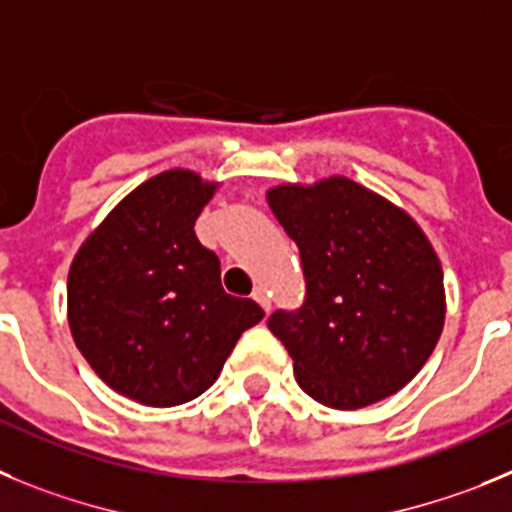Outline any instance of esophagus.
Returning a JSON list of instances; mask_svg holds the SVG:
<instances>
[{"mask_svg": "<svg viewBox=\"0 0 512 512\" xmlns=\"http://www.w3.org/2000/svg\"><path fill=\"white\" fill-rule=\"evenodd\" d=\"M252 298H255V301L260 303V306H262V311H265V313H270V308H273V301H270V293H267L265 288H257L255 293H252Z\"/></svg>", "mask_w": 512, "mask_h": 512, "instance_id": "obj_1", "label": "esophagus"}]
</instances>
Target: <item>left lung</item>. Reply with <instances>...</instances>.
<instances>
[{
    "label": "left lung",
    "mask_w": 512,
    "mask_h": 512,
    "mask_svg": "<svg viewBox=\"0 0 512 512\" xmlns=\"http://www.w3.org/2000/svg\"><path fill=\"white\" fill-rule=\"evenodd\" d=\"M301 250L306 303L267 321L296 380L321 405L354 411L421 372L444 329V273L411 214L347 176L267 188Z\"/></svg>",
    "instance_id": "8db88e82"
}]
</instances>
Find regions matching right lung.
Returning a JSON list of instances; mask_svg holds the SVG:
<instances>
[{"instance_id": "obj_1", "label": "right lung", "mask_w": 512, "mask_h": 512, "mask_svg": "<svg viewBox=\"0 0 512 512\" xmlns=\"http://www.w3.org/2000/svg\"><path fill=\"white\" fill-rule=\"evenodd\" d=\"M219 181L170 168L147 178L84 239L68 270V326L91 370L124 398L170 408L214 385L262 321L222 288L219 257L193 224Z\"/></svg>"}]
</instances>
